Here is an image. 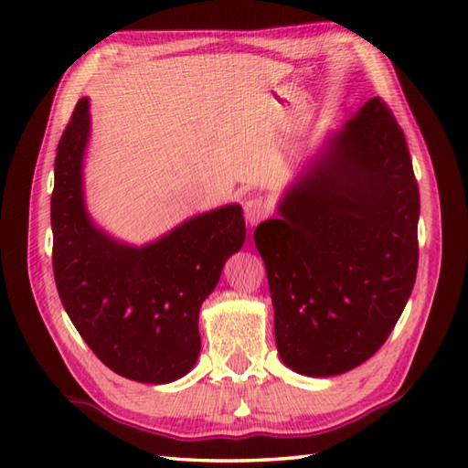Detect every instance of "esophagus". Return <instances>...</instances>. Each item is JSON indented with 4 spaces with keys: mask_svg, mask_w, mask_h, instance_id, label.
I'll return each mask as SVG.
<instances>
[{
    "mask_svg": "<svg viewBox=\"0 0 468 468\" xmlns=\"http://www.w3.org/2000/svg\"><path fill=\"white\" fill-rule=\"evenodd\" d=\"M243 213L250 225H257L270 213V205H267L261 197H250L243 205Z\"/></svg>",
    "mask_w": 468,
    "mask_h": 468,
    "instance_id": "obj_1",
    "label": "esophagus"
}]
</instances>
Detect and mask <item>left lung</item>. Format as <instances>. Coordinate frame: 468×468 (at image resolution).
Instances as JSON below:
<instances>
[{
    "instance_id": "obj_1",
    "label": "left lung",
    "mask_w": 468,
    "mask_h": 468,
    "mask_svg": "<svg viewBox=\"0 0 468 468\" xmlns=\"http://www.w3.org/2000/svg\"><path fill=\"white\" fill-rule=\"evenodd\" d=\"M277 211L253 233L277 352L297 374H344L388 340L419 270V183L382 98L327 138Z\"/></svg>"
}]
</instances>
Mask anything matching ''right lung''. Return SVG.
Returning a JSON list of instances; mask_svg holds the SVG:
<instances>
[{"mask_svg": "<svg viewBox=\"0 0 468 468\" xmlns=\"http://www.w3.org/2000/svg\"><path fill=\"white\" fill-rule=\"evenodd\" d=\"M88 108V98H80L54 163L52 265L59 300L112 372L168 384L191 370L201 352L198 312L245 241L243 208H213L143 247L112 239L84 203Z\"/></svg>", "mask_w": 468, "mask_h": 468, "instance_id": "obj_1", "label": "right lung"}]
</instances>
